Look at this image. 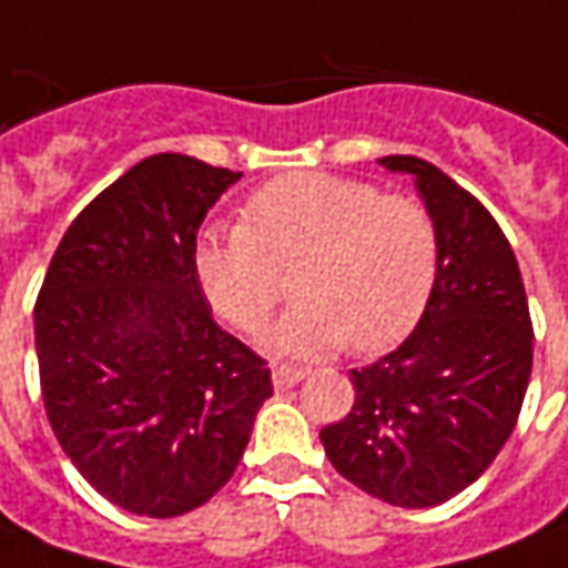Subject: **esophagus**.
<instances>
[{
  "instance_id": "obj_1",
  "label": "esophagus",
  "mask_w": 568,
  "mask_h": 568,
  "mask_svg": "<svg viewBox=\"0 0 568 568\" xmlns=\"http://www.w3.org/2000/svg\"><path fill=\"white\" fill-rule=\"evenodd\" d=\"M301 378H304V372H301V368H292V366L273 368V387H276V390H288V387H295Z\"/></svg>"
}]
</instances>
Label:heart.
Segmentation results:
<instances>
[{
  "instance_id": "obj_1",
  "label": "heart",
  "mask_w": 568,
  "mask_h": 568,
  "mask_svg": "<svg viewBox=\"0 0 568 568\" xmlns=\"http://www.w3.org/2000/svg\"><path fill=\"white\" fill-rule=\"evenodd\" d=\"M193 264L217 316L245 335L280 304V271L297 267L301 301L276 323L271 347L313 359L403 338L434 288L439 240L424 202L359 178L297 172L257 187L245 224L202 230Z\"/></svg>"
}]
</instances>
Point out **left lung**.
I'll return each mask as SVG.
<instances>
[{
	"instance_id": "obj_1",
	"label": "left lung",
	"mask_w": 568,
	"mask_h": 568,
	"mask_svg": "<svg viewBox=\"0 0 568 568\" xmlns=\"http://www.w3.org/2000/svg\"><path fill=\"white\" fill-rule=\"evenodd\" d=\"M439 264L422 320L394 353L353 368L351 412L323 427L341 477L396 507H434L467 489L517 427L532 375V320L517 257L486 205L418 156Z\"/></svg>"
}]
</instances>
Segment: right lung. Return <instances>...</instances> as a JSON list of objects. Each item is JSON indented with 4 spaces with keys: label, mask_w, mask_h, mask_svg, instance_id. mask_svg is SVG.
<instances>
[{
    "label": "right lung",
    "mask_w": 568,
    "mask_h": 568,
    "mask_svg": "<svg viewBox=\"0 0 568 568\" xmlns=\"http://www.w3.org/2000/svg\"><path fill=\"white\" fill-rule=\"evenodd\" d=\"M243 172L146 156L63 233L36 297L45 415L94 489L138 517L205 505L243 458L271 368L215 323L193 252Z\"/></svg>",
    "instance_id": "right-lung-1"
}]
</instances>
